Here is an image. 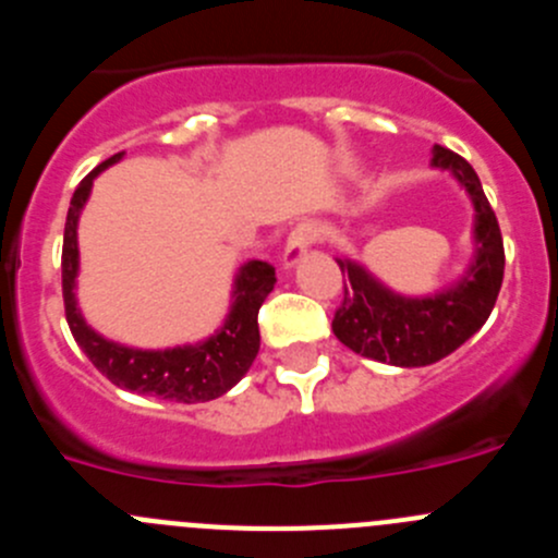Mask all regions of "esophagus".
Masks as SVG:
<instances>
[{
  "label": "esophagus",
  "instance_id": "obj_1",
  "mask_svg": "<svg viewBox=\"0 0 558 558\" xmlns=\"http://www.w3.org/2000/svg\"><path fill=\"white\" fill-rule=\"evenodd\" d=\"M318 240V226L304 220V223L295 226L293 231L288 234V243H284L282 251V270H293L295 265L302 263L304 256H307L310 245Z\"/></svg>",
  "mask_w": 558,
  "mask_h": 558
}]
</instances>
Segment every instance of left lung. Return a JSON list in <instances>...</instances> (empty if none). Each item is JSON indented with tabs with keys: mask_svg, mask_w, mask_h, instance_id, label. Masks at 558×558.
<instances>
[{
	"mask_svg": "<svg viewBox=\"0 0 558 558\" xmlns=\"http://www.w3.org/2000/svg\"><path fill=\"white\" fill-rule=\"evenodd\" d=\"M436 170H447L472 201V263L456 282L427 295H405L379 282L357 259L338 256L343 304L335 313L332 332L354 354L399 368L438 363L472 338L492 315L502 284V236L495 211L483 195L481 179L466 159L441 145H433Z\"/></svg>",
	"mask_w": 558,
	"mask_h": 558,
	"instance_id": "left-lung-1",
	"label": "left lung"
}]
</instances>
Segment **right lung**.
<instances>
[{
    "instance_id": "obj_1",
    "label": "right lung",
    "mask_w": 558,
    "mask_h": 558,
    "mask_svg": "<svg viewBox=\"0 0 558 558\" xmlns=\"http://www.w3.org/2000/svg\"><path fill=\"white\" fill-rule=\"evenodd\" d=\"M125 153H117L77 184L72 204L66 211V229H63V307H66V322L72 329V338L83 349L95 368L106 374L113 386L125 388L145 397L170 399V402H209V399L223 397L226 391L245 377V372L254 363L259 352V324L256 315L276 284V270L268 263L248 259L240 265L231 284V304L220 329L215 335L198 340V343H184V347L170 349H140L125 347L117 340L106 338L97 329H92L77 307V270H81V248H77V223L81 211L86 206L95 179L102 170L122 161Z\"/></svg>"
}]
</instances>
